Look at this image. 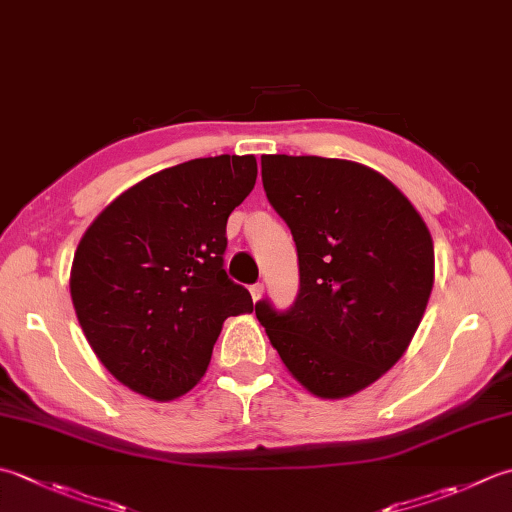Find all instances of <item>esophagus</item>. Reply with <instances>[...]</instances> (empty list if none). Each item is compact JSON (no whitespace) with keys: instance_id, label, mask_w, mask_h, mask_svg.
Instances as JSON below:
<instances>
[{"instance_id":"34e87169","label":"esophagus","mask_w":512,"mask_h":512,"mask_svg":"<svg viewBox=\"0 0 512 512\" xmlns=\"http://www.w3.org/2000/svg\"><path fill=\"white\" fill-rule=\"evenodd\" d=\"M250 297H253V302H259V299L264 297V284L250 286Z\"/></svg>"}]
</instances>
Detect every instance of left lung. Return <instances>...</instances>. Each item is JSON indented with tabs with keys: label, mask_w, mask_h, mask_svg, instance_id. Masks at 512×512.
<instances>
[{
	"label": "left lung",
	"mask_w": 512,
	"mask_h": 512,
	"mask_svg": "<svg viewBox=\"0 0 512 512\" xmlns=\"http://www.w3.org/2000/svg\"><path fill=\"white\" fill-rule=\"evenodd\" d=\"M268 202L297 244L299 295L255 304L308 393L342 399L377 382L413 342L435 282L433 237L382 173L348 159L264 155Z\"/></svg>",
	"instance_id": "obj_1"
}]
</instances>
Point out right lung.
Returning a JSON list of instances; mask_svg holds the SVG:
<instances>
[{"instance_id": "obj_1", "label": "right lung", "mask_w": 512, "mask_h": 512, "mask_svg": "<svg viewBox=\"0 0 512 512\" xmlns=\"http://www.w3.org/2000/svg\"><path fill=\"white\" fill-rule=\"evenodd\" d=\"M255 155L164 168L115 197L70 268L77 322L119 384L155 402L204 377L228 317L253 313L224 270L228 215L255 188Z\"/></svg>"}]
</instances>
